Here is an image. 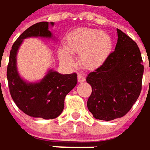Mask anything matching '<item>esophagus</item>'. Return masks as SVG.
I'll return each mask as SVG.
<instances>
[{
  "mask_svg": "<svg viewBox=\"0 0 150 150\" xmlns=\"http://www.w3.org/2000/svg\"><path fill=\"white\" fill-rule=\"evenodd\" d=\"M85 80H86V78H85L84 75H82V74H78V81H79V83H82V82H84Z\"/></svg>",
  "mask_w": 150,
  "mask_h": 150,
  "instance_id": "1",
  "label": "esophagus"
}]
</instances>
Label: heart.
<instances>
[{
	"label": "heart",
	"instance_id": "1",
	"mask_svg": "<svg viewBox=\"0 0 150 150\" xmlns=\"http://www.w3.org/2000/svg\"><path fill=\"white\" fill-rule=\"evenodd\" d=\"M65 49L58 51L59 58L65 64H72V54H79L82 66L88 70L100 67L111 54L112 41L111 37L100 30L80 28L71 32L65 40Z\"/></svg>",
	"mask_w": 150,
	"mask_h": 150
}]
</instances>
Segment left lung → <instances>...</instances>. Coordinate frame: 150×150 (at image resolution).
Segmentation results:
<instances>
[{
    "instance_id": "1",
    "label": "left lung",
    "mask_w": 150,
    "mask_h": 150,
    "mask_svg": "<svg viewBox=\"0 0 150 150\" xmlns=\"http://www.w3.org/2000/svg\"><path fill=\"white\" fill-rule=\"evenodd\" d=\"M114 51L86 77L92 86L87 108L95 119L112 120L132 108L141 91L144 66L136 42L117 29Z\"/></svg>"
}]
</instances>
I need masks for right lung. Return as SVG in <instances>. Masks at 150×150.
I'll return each mask as SVG.
<instances>
[{"label":"right lung","instance_id":"right-lung-1","mask_svg":"<svg viewBox=\"0 0 150 150\" xmlns=\"http://www.w3.org/2000/svg\"><path fill=\"white\" fill-rule=\"evenodd\" d=\"M53 25V23H50ZM49 23L41 22L28 28L14 42L7 68L10 95L20 110L31 117L57 118L64 110L65 96L77 85V73L60 74L52 70L38 83L23 80L16 69V54L23 39L30 37L51 38Z\"/></svg>","mask_w":150,"mask_h":150}]
</instances>
